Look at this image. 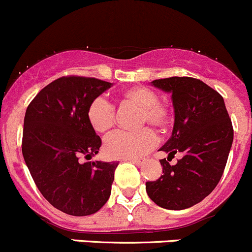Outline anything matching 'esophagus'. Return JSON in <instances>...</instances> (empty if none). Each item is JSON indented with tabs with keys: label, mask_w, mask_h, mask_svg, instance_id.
I'll return each instance as SVG.
<instances>
[{
	"label": "esophagus",
	"mask_w": 252,
	"mask_h": 252,
	"mask_svg": "<svg viewBox=\"0 0 252 252\" xmlns=\"http://www.w3.org/2000/svg\"><path fill=\"white\" fill-rule=\"evenodd\" d=\"M129 161H131V163L136 164V165H142V164L145 163V159H142V158H128Z\"/></svg>",
	"instance_id": "esophagus-1"
}]
</instances>
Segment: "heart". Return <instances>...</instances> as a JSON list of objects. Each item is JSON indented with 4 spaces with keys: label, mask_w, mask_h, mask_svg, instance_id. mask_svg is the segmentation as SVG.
<instances>
[{
    "label": "heart",
    "mask_w": 252,
    "mask_h": 252,
    "mask_svg": "<svg viewBox=\"0 0 252 252\" xmlns=\"http://www.w3.org/2000/svg\"><path fill=\"white\" fill-rule=\"evenodd\" d=\"M121 99L139 108V126L150 124L159 130L170 126L171 108L158 100V94L153 89L142 86L131 87L121 93ZM87 117L96 133L106 134L115 126V107L107 100L96 97L89 105ZM156 142L157 136L150 128L136 131L118 130L106 139L105 152L112 158H137L147 153Z\"/></svg>",
    "instance_id": "b5f03b06"
}]
</instances>
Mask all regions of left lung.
Here are the masks:
<instances>
[{
  "label": "left lung",
  "instance_id": "left-lung-1",
  "mask_svg": "<svg viewBox=\"0 0 252 252\" xmlns=\"http://www.w3.org/2000/svg\"><path fill=\"white\" fill-rule=\"evenodd\" d=\"M152 84L170 93L175 122L171 137L160 151L163 175L146 182L147 194L160 208L184 210L202 202L219 184L233 142V126L223 97L200 79L169 77ZM181 152L175 166L170 157Z\"/></svg>",
  "mask_w": 252,
  "mask_h": 252
}]
</instances>
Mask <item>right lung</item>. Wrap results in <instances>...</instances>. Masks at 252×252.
Instances as JSON below:
<instances>
[{"instance_id": "add662e5", "label": "right lung", "mask_w": 252, "mask_h": 252, "mask_svg": "<svg viewBox=\"0 0 252 252\" xmlns=\"http://www.w3.org/2000/svg\"><path fill=\"white\" fill-rule=\"evenodd\" d=\"M111 86L94 77L63 76L44 87L26 108L24 159L42 195L68 215H92L110 198L118 163L84 159L101 147L87 111Z\"/></svg>"}]
</instances>
